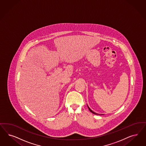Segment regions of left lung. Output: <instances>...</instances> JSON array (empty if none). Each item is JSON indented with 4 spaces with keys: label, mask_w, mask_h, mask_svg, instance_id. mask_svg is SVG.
<instances>
[{
    "label": "left lung",
    "mask_w": 146,
    "mask_h": 146,
    "mask_svg": "<svg viewBox=\"0 0 146 146\" xmlns=\"http://www.w3.org/2000/svg\"><path fill=\"white\" fill-rule=\"evenodd\" d=\"M88 108H89V109L90 111L91 112H92V113H94V114H97V115H99V114H98V113H95L92 110H91L90 108L88 106ZM100 115H103V114H100Z\"/></svg>",
    "instance_id": "left-lung-1"
}]
</instances>
